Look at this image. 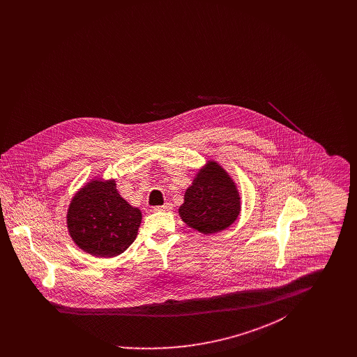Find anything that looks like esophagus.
<instances>
[{"mask_svg": "<svg viewBox=\"0 0 357 357\" xmlns=\"http://www.w3.org/2000/svg\"><path fill=\"white\" fill-rule=\"evenodd\" d=\"M171 208H172V204L170 202H166V204H162V206H155L153 207L155 211H169Z\"/></svg>", "mask_w": 357, "mask_h": 357, "instance_id": "esophagus-1", "label": "esophagus"}]
</instances>
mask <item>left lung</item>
Returning <instances> with one entry per match:
<instances>
[{
    "label": "left lung",
    "instance_id": "left-lung-1",
    "mask_svg": "<svg viewBox=\"0 0 357 357\" xmlns=\"http://www.w3.org/2000/svg\"><path fill=\"white\" fill-rule=\"evenodd\" d=\"M239 207L236 185L221 166L210 162L187 188L179 215L187 226L204 234H213L237 220Z\"/></svg>",
    "mask_w": 357,
    "mask_h": 357
}]
</instances>
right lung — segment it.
Instances as JSON below:
<instances>
[{
    "label": "right lung",
    "mask_w": 357,
    "mask_h": 357,
    "mask_svg": "<svg viewBox=\"0 0 357 357\" xmlns=\"http://www.w3.org/2000/svg\"><path fill=\"white\" fill-rule=\"evenodd\" d=\"M69 233L75 243L95 257H116L135 241L142 222L139 208L127 204L115 181H93L72 199Z\"/></svg>",
    "instance_id": "obj_1"
}]
</instances>
